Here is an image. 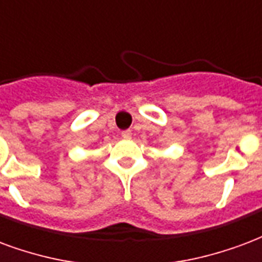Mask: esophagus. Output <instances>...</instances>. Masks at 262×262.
I'll return each instance as SVG.
<instances>
[{"label":"esophagus","instance_id":"obj_1","mask_svg":"<svg viewBox=\"0 0 262 262\" xmlns=\"http://www.w3.org/2000/svg\"><path fill=\"white\" fill-rule=\"evenodd\" d=\"M121 137H123V138L129 139L131 137H133V133H131L129 129H125V131H123V133H121Z\"/></svg>","mask_w":262,"mask_h":262}]
</instances>
